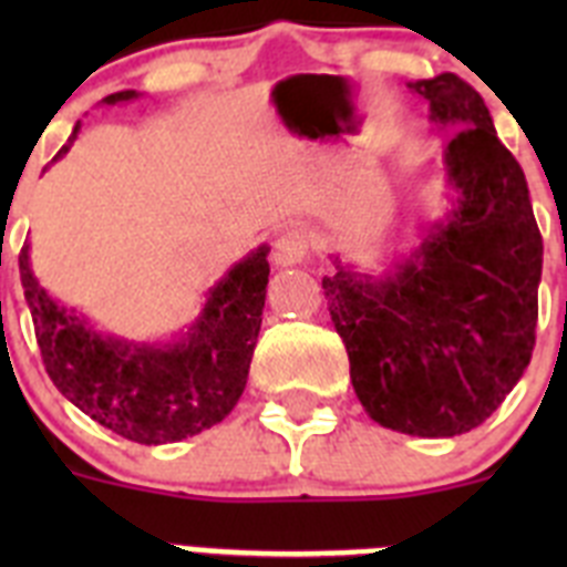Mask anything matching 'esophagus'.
Segmentation results:
<instances>
[{"label":"esophagus","mask_w":567,"mask_h":567,"mask_svg":"<svg viewBox=\"0 0 567 567\" xmlns=\"http://www.w3.org/2000/svg\"><path fill=\"white\" fill-rule=\"evenodd\" d=\"M309 255V240L300 229H287L284 235H278L272 247V260L275 267H298L300 260Z\"/></svg>","instance_id":"obj_1"}]
</instances>
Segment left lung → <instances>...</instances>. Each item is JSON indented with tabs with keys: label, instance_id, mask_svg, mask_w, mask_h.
Masks as SVG:
<instances>
[{
	"label": "left lung",
	"instance_id": "left-lung-1",
	"mask_svg": "<svg viewBox=\"0 0 567 567\" xmlns=\"http://www.w3.org/2000/svg\"><path fill=\"white\" fill-rule=\"evenodd\" d=\"M409 87L429 102L449 209L383 272L332 255L334 332L365 414L412 437H457L497 412L534 352L543 235L528 182L477 90L454 73Z\"/></svg>",
	"mask_w": 567,
	"mask_h": 567
}]
</instances>
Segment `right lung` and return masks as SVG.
Returning <instances> with one entry per match:
<instances>
[{"instance_id": "right-lung-1", "label": "right lung", "mask_w": 567, "mask_h": 567, "mask_svg": "<svg viewBox=\"0 0 567 567\" xmlns=\"http://www.w3.org/2000/svg\"><path fill=\"white\" fill-rule=\"evenodd\" d=\"M135 99V90H122L102 104ZM79 130L82 122L56 158L73 147ZM267 255L260 244L235 260L207 289L198 318L175 338L130 340L102 332L82 309L53 298L30 267L24 244L19 272L50 380L87 417L133 443H178L207 432L233 412L247 385L267 300Z\"/></svg>"}]
</instances>
